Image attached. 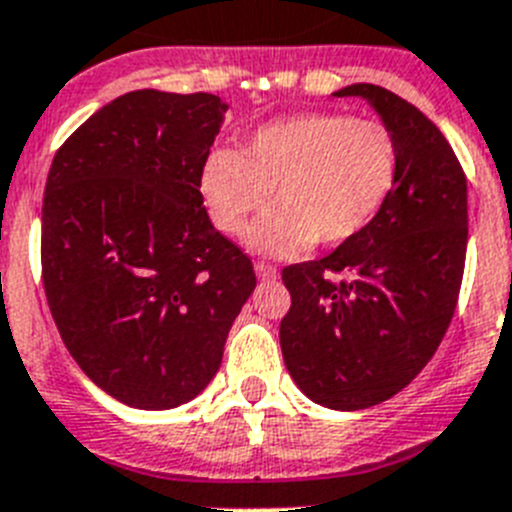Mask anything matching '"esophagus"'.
Returning <instances> with one entry per match:
<instances>
[{"instance_id": "obj_1", "label": "esophagus", "mask_w": 512, "mask_h": 512, "mask_svg": "<svg viewBox=\"0 0 512 512\" xmlns=\"http://www.w3.org/2000/svg\"><path fill=\"white\" fill-rule=\"evenodd\" d=\"M253 269H256V277H259V279H264V282H269V279H277V277H279L277 266L264 264V261H259V264L253 266Z\"/></svg>"}]
</instances>
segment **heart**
I'll use <instances>...</instances> for the list:
<instances>
[{"mask_svg":"<svg viewBox=\"0 0 512 512\" xmlns=\"http://www.w3.org/2000/svg\"><path fill=\"white\" fill-rule=\"evenodd\" d=\"M397 143L377 120L315 112L261 125L241 156L215 151L202 166L200 192L212 223L243 235L274 192V210L248 233L266 256H295L307 246L351 241L390 200Z\"/></svg>","mask_w":512,"mask_h":512,"instance_id":"1","label":"heart"}]
</instances>
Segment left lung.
Masks as SVG:
<instances>
[{"label": "left lung", "mask_w": 512, "mask_h": 512, "mask_svg": "<svg viewBox=\"0 0 512 512\" xmlns=\"http://www.w3.org/2000/svg\"><path fill=\"white\" fill-rule=\"evenodd\" d=\"M392 130L397 179L379 215L320 261L287 266L292 307L279 325L289 377L323 408L364 410L408 387L436 354L467 259V176L418 107L351 84ZM343 273V283L332 277Z\"/></svg>", "instance_id": "1"}]
</instances>
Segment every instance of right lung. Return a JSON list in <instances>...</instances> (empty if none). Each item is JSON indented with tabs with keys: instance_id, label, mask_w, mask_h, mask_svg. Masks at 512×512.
<instances>
[{
	"instance_id": "obj_1",
	"label": "right lung",
	"mask_w": 512,
	"mask_h": 512,
	"mask_svg": "<svg viewBox=\"0 0 512 512\" xmlns=\"http://www.w3.org/2000/svg\"><path fill=\"white\" fill-rule=\"evenodd\" d=\"M225 112L215 94L128 92L94 112L48 171V307L81 372L130 408L200 395L256 287L248 256L202 205Z\"/></svg>"
}]
</instances>
